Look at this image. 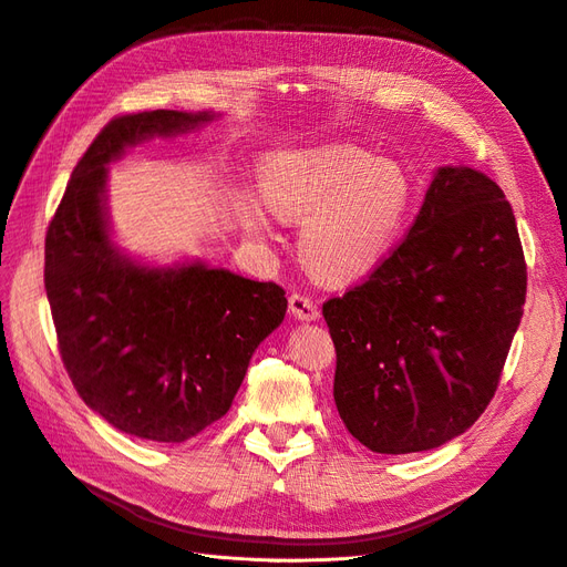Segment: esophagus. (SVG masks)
I'll use <instances>...</instances> for the list:
<instances>
[{
  "label": "esophagus",
  "mask_w": 567,
  "mask_h": 567,
  "mask_svg": "<svg viewBox=\"0 0 567 567\" xmlns=\"http://www.w3.org/2000/svg\"><path fill=\"white\" fill-rule=\"evenodd\" d=\"M289 310H291V316H295L297 320L313 322V320L320 318L318 306L310 301L308 297H303V295H291L289 297Z\"/></svg>",
  "instance_id": "34e87169"
}]
</instances>
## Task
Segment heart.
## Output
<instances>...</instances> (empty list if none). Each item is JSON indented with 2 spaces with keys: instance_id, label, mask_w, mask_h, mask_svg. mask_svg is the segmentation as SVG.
Masks as SVG:
<instances>
[{
  "instance_id": "heart-1",
  "label": "heart",
  "mask_w": 567,
  "mask_h": 567,
  "mask_svg": "<svg viewBox=\"0 0 567 567\" xmlns=\"http://www.w3.org/2000/svg\"><path fill=\"white\" fill-rule=\"evenodd\" d=\"M259 195L282 221H301V259L330 285L368 278L395 247L412 207L408 172L349 143L266 155ZM245 218L251 230H266L259 209L247 207Z\"/></svg>"
}]
</instances>
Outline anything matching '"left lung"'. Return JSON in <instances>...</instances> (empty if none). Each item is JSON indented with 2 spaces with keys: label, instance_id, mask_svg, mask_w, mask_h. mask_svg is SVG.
Returning a JSON list of instances; mask_svg holds the SVG:
<instances>
[{
  "label": "left lung",
  "instance_id": "1",
  "mask_svg": "<svg viewBox=\"0 0 567 567\" xmlns=\"http://www.w3.org/2000/svg\"><path fill=\"white\" fill-rule=\"evenodd\" d=\"M525 287L502 188L464 164L437 167L403 245L322 306L346 429L379 454L433 450L471 429L497 391Z\"/></svg>",
  "mask_w": 567,
  "mask_h": 567
}]
</instances>
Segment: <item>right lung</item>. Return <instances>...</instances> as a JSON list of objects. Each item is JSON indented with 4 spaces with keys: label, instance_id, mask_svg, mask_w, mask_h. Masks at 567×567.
Segmentation results:
<instances>
[{
    "label": "right lung",
    "instance_id": "add662e5",
    "mask_svg": "<svg viewBox=\"0 0 567 567\" xmlns=\"http://www.w3.org/2000/svg\"><path fill=\"white\" fill-rule=\"evenodd\" d=\"M214 111L115 117L89 145L47 230L44 287L65 370L122 433L184 443L221 419L259 343L285 320V289L199 259L148 264L117 247L107 167L134 145L203 130Z\"/></svg>",
    "mask_w": 567,
    "mask_h": 567
}]
</instances>
